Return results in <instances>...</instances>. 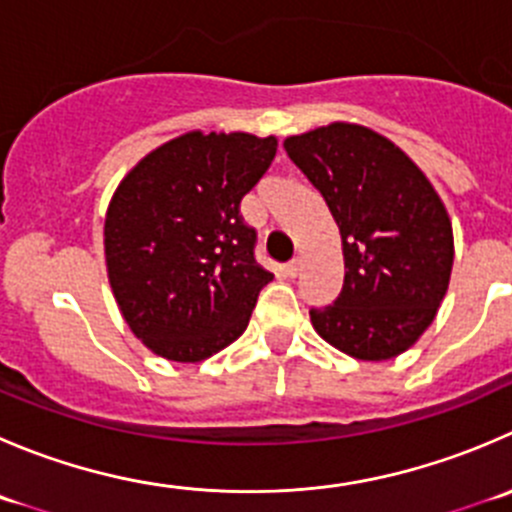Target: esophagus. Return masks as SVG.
Listing matches in <instances>:
<instances>
[{
  "label": "esophagus",
  "mask_w": 512,
  "mask_h": 512,
  "mask_svg": "<svg viewBox=\"0 0 512 512\" xmlns=\"http://www.w3.org/2000/svg\"><path fill=\"white\" fill-rule=\"evenodd\" d=\"M300 270H302V260H292V262H287V265H285L287 277H297V275H300Z\"/></svg>",
  "instance_id": "esophagus-1"
}]
</instances>
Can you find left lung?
Returning a JSON list of instances; mask_svg holds the SVG:
<instances>
[{"label":"left lung","instance_id":"8db88e82","mask_svg":"<svg viewBox=\"0 0 512 512\" xmlns=\"http://www.w3.org/2000/svg\"><path fill=\"white\" fill-rule=\"evenodd\" d=\"M285 152L330 207L345 280L312 307L322 340L357 360H390L435 320L453 270V227L428 177L400 147L360 124L287 137Z\"/></svg>","mask_w":512,"mask_h":512}]
</instances>
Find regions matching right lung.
Masks as SVG:
<instances>
[{
    "label": "right lung",
    "mask_w": 512,
    "mask_h": 512,
    "mask_svg": "<svg viewBox=\"0 0 512 512\" xmlns=\"http://www.w3.org/2000/svg\"><path fill=\"white\" fill-rule=\"evenodd\" d=\"M275 137L187 132L119 182L107 220L109 285L157 355L200 362L245 332L272 280L240 202L275 160Z\"/></svg>",
    "instance_id": "1"
}]
</instances>
